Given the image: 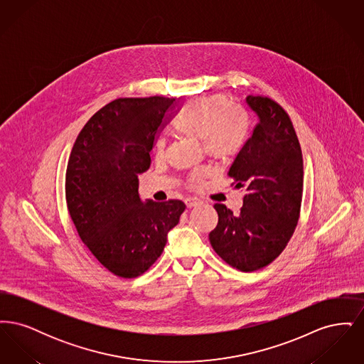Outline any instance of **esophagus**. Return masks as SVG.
Masks as SVG:
<instances>
[{"mask_svg":"<svg viewBox=\"0 0 364 364\" xmlns=\"http://www.w3.org/2000/svg\"><path fill=\"white\" fill-rule=\"evenodd\" d=\"M203 202L200 200V199H198V198H187L186 199V205H187V208H198V206H200Z\"/></svg>","mask_w":364,"mask_h":364,"instance_id":"obj_1","label":"esophagus"}]
</instances>
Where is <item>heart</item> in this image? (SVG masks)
Wrapping results in <instances>:
<instances>
[{"label":"heart","instance_id":"obj_1","mask_svg":"<svg viewBox=\"0 0 364 364\" xmlns=\"http://www.w3.org/2000/svg\"><path fill=\"white\" fill-rule=\"evenodd\" d=\"M250 122L245 112L221 97H203L191 100L186 105L177 131L187 138L200 140L205 151L217 161H229L237 156L248 136ZM166 143L161 139L156 144V156H165ZM206 171H195L190 176V186L199 187Z\"/></svg>","mask_w":364,"mask_h":364}]
</instances>
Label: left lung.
<instances>
[{
	"mask_svg": "<svg viewBox=\"0 0 364 364\" xmlns=\"http://www.w3.org/2000/svg\"><path fill=\"white\" fill-rule=\"evenodd\" d=\"M245 101L258 124L228 172L232 186L245 192L242 208L233 214L215 203L218 224L208 239L228 264L248 273L276 259L294 235L303 196V156L294 124L277 102L260 95Z\"/></svg>",
	"mask_w": 364,
	"mask_h": 364,
	"instance_id": "1",
	"label": "left lung"
}]
</instances>
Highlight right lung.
<instances>
[{
    "instance_id": "1",
    "label": "right lung",
    "mask_w": 364,
    "mask_h": 364,
    "mask_svg": "<svg viewBox=\"0 0 364 364\" xmlns=\"http://www.w3.org/2000/svg\"><path fill=\"white\" fill-rule=\"evenodd\" d=\"M176 107V100L165 97L114 100L86 122L72 147L65 176L70 218L114 276L147 272L186 210L177 199L159 203L139 196L138 174L150 168V151Z\"/></svg>"
}]
</instances>
